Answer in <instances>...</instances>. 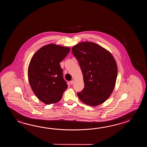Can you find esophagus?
<instances>
[{
  "instance_id": "obj_1",
  "label": "esophagus",
  "mask_w": 147,
  "mask_h": 147,
  "mask_svg": "<svg viewBox=\"0 0 147 147\" xmlns=\"http://www.w3.org/2000/svg\"><path fill=\"white\" fill-rule=\"evenodd\" d=\"M74 82H75V81L74 80H71V81L70 82V84H74Z\"/></svg>"
}]
</instances>
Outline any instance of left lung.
Returning a JSON list of instances; mask_svg holds the SVG:
<instances>
[{
  "label": "left lung",
  "instance_id": "1",
  "mask_svg": "<svg viewBox=\"0 0 147 147\" xmlns=\"http://www.w3.org/2000/svg\"><path fill=\"white\" fill-rule=\"evenodd\" d=\"M82 72L84 87L77 93L82 102L96 106L106 101L116 84L118 68L111 53L97 44L82 42L72 48Z\"/></svg>",
  "mask_w": 147,
  "mask_h": 147
}]
</instances>
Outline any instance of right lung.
I'll return each mask as SVG.
<instances>
[{"label": "right lung", "instance_id": "right-lung-1", "mask_svg": "<svg viewBox=\"0 0 147 147\" xmlns=\"http://www.w3.org/2000/svg\"><path fill=\"white\" fill-rule=\"evenodd\" d=\"M69 47L49 44L34 53L28 66L29 84L36 97L47 105L61 99L68 88L60 63L68 54Z\"/></svg>", "mask_w": 147, "mask_h": 147}]
</instances>
